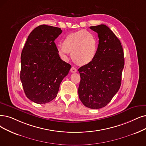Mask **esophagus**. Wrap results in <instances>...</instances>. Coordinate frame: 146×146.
I'll use <instances>...</instances> for the list:
<instances>
[{"label": "esophagus", "mask_w": 146, "mask_h": 146, "mask_svg": "<svg viewBox=\"0 0 146 146\" xmlns=\"http://www.w3.org/2000/svg\"><path fill=\"white\" fill-rule=\"evenodd\" d=\"M77 71V69L76 68H75L74 66H72L71 68V72H76Z\"/></svg>", "instance_id": "esophagus-1"}]
</instances>
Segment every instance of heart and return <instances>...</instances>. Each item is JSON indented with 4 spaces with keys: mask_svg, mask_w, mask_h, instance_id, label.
Listing matches in <instances>:
<instances>
[{
    "mask_svg": "<svg viewBox=\"0 0 146 146\" xmlns=\"http://www.w3.org/2000/svg\"><path fill=\"white\" fill-rule=\"evenodd\" d=\"M62 46H57L59 54L63 59H68V53H71L72 60L80 65L91 63L97 53L98 40L93 33L81 30L71 33L63 39Z\"/></svg>",
    "mask_w": 146,
    "mask_h": 146,
    "instance_id": "obj_1",
    "label": "heart"
}]
</instances>
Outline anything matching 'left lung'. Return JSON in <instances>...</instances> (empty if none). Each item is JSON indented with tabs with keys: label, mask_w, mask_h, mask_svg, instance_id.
Wrapping results in <instances>:
<instances>
[{
	"label": "left lung",
	"mask_w": 146,
	"mask_h": 146,
	"mask_svg": "<svg viewBox=\"0 0 146 146\" xmlns=\"http://www.w3.org/2000/svg\"><path fill=\"white\" fill-rule=\"evenodd\" d=\"M98 34L99 44L93 60L78 69L80 101L86 107H106L120 89L125 60L120 40L105 25L90 27Z\"/></svg>",
	"instance_id": "left-lung-1"
}]
</instances>
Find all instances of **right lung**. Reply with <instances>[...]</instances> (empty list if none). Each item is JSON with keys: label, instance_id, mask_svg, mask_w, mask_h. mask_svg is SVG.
Instances as JSON below:
<instances>
[{"label": "right lung", "instance_id": "obj_1", "mask_svg": "<svg viewBox=\"0 0 146 146\" xmlns=\"http://www.w3.org/2000/svg\"><path fill=\"white\" fill-rule=\"evenodd\" d=\"M62 32L59 27L39 26L29 35L23 48L20 80L27 98L36 104L54 100L71 68L60 59L54 42Z\"/></svg>", "mask_w": 146, "mask_h": 146}]
</instances>
